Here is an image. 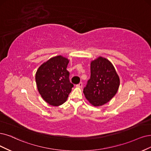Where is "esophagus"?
Masks as SVG:
<instances>
[{
    "label": "esophagus",
    "mask_w": 151,
    "mask_h": 151,
    "mask_svg": "<svg viewBox=\"0 0 151 151\" xmlns=\"http://www.w3.org/2000/svg\"><path fill=\"white\" fill-rule=\"evenodd\" d=\"M76 87H78V88H82V86H83V83L81 82V83H79V84L76 85Z\"/></svg>",
    "instance_id": "1"
}]
</instances>
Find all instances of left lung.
<instances>
[{
    "label": "left lung",
    "instance_id": "1",
    "mask_svg": "<svg viewBox=\"0 0 151 151\" xmlns=\"http://www.w3.org/2000/svg\"><path fill=\"white\" fill-rule=\"evenodd\" d=\"M119 78L109 60L99 57L91 63V76L83 89L86 98L94 106L109 101L118 90Z\"/></svg>",
    "mask_w": 151,
    "mask_h": 151
}]
</instances>
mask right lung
<instances>
[{
	"instance_id": "obj_1",
	"label": "right lung",
	"mask_w": 151,
	"mask_h": 151,
	"mask_svg": "<svg viewBox=\"0 0 151 151\" xmlns=\"http://www.w3.org/2000/svg\"><path fill=\"white\" fill-rule=\"evenodd\" d=\"M69 61L61 56L50 58L38 69L35 80L39 93L49 104L60 106L65 102L73 85L66 70Z\"/></svg>"
}]
</instances>
